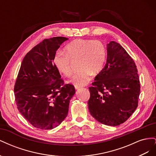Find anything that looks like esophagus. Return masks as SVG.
Returning <instances> with one entry per match:
<instances>
[{
  "mask_svg": "<svg viewBox=\"0 0 156 156\" xmlns=\"http://www.w3.org/2000/svg\"><path fill=\"white\" fill-rule=\"evenodd\" d=\"M81 87H79V86H77V85H75V88L76 90H78V89H80Z\"/></svg>",
  "mask_w": 156,
  "mask_h": 156,
  "instance_id": "obj_1",
  "label": "esophagus"
}]
</instances>
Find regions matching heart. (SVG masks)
<instances>
[{"instance_id":"obj_1","label":"heart","mask_w":156,"mask_h":156,"mask_svg":"<svg viewBox=\"0 0 156 156\" xmlns=\"http://www.w3.org/2000/svg\"><path fill=\"white\" fill-rule=\"evenodd\" d=\"M66 53L58 51L54 56L55 67L67 77L72 74V60H79V68L70 82L75 85L83 87L92 79L93 73H100L105 62L106 49L100 40L77 39L65 47Z\"/></svg>"}]
</instances>
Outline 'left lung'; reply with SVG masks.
<instances>
[{
  "mask_svg": "<svg viewBox=\"0 0 156 156\" xmlns=\"http://www.w3.org/2000/svg\"><path fill=\"white\" fill-rule=\"evenodd\" d=\"M105 67L89 87L88 107L97 121L116 126L125 122L138 106L140 83L134 60L119 43L107 45Z\"/></svg>",
  "mask_w": 156,
  "mask_h": 156,
  "instance_id": "8db88e82",
  "label": "left lung"
}]
</instances>
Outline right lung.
<instances>
[{
    "instance_id": "1",
    "label": "right lung",
    "mask_w": 156,
    "mask_h": 156,
    "mask_svg": "<svg viewBox=\"0 0 156 156\" xmlns=\"http://www.w3.org/2000/svg\"><path fill=\"white\" fill-rule=\"evenodd\" d=\"M64 37L45 39L25 55L14 86L18 110L33 126L51 129L67 116L75 90L64 84L53 63L56 51Z\"/></svg>"
}]
</instances>
